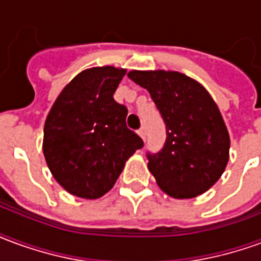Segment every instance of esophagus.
I'll list each match as a JSON object with an SVG mask.
<instances>
[{"label":"esophagus","instance_id":"esophagus-1","mask_svg":"<svg viewBox=\"0 0 261 261\" xmlns=\"http://www.w3.org/2000/svg\"><path fill=\"white\" fill-rule=\"evenodd\" d=\"M138 134H140V137H141L142 140H145V137H147V131H145L144 127H141V128L138 130Z\"/></svg>","mask_w":261,"mask_h":261}]
</instances>
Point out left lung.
<instances>
[{"label":"left lung","instance_id":"1","mask_svg":"<svg viewBox=\"0 0 261 261\" xmlns=\"http://www.w3.org/2000/svg\"><path fill=\"white\" fill-rule=\"evenodd\" d=\"M128 78L149 92L164 119V147L147 152L148 169L158 186L175 198L207 192L229 159V134L213 97L197 81L176 71H131Z\"/></svg>","mask_w":261,"mask_h":261}]
</instances>
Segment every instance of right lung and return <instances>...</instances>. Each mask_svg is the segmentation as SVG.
Instances as JSON below:
<instances>
[{
  "mask_svg": "<svg viewBox=\"0 0 261 261\" xmlns=\"http://www.w3.org/2000/svg\"><path fill=\"white\" fill-rule=\"evenodd\" d=\"M125 69L95 67L61 91L44 123L43 152L54 179L71 194L99 198L144 141L125 124L128 110L114 100Z\"/></svg>",
  "mask_w": 261,
  "mask_h": 261,
  "instance_id": "obj_1",
  "label": "right lung"
}]
</instances>
